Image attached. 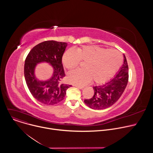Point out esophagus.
<instances>
[{"mask_svg":"<svg viewBox=\"0 0 153 153\" xmlns=\"http://www.w3.org/2000/svg\"><path fill=\"white\" fill-rule=\"evenodd\" d=\"M74 86L76 87V88H77L79 89H80V90L83 88V86H79V85H74Z\"/></svg>","mask_w":153,"mask_h":153,"instance_id":"obj_1","label":"esophagus"}]
</instances>
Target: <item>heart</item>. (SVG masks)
Instances as JSON below:
<instances>
[{
	"mask_svg": "<svg viewBox=\"0 0 153 153\" xmlns=\"http://www.w3.org/2000/svg\"><path fill=\"white\" fill-rule=\"evenodd\" d=\"M85 62V70H77L68 75V80L83 85L91 79L95 83H103L111 78L120 68L122 62L121 54L116 50L98 46H85L76 50L71 48L65 52L62 63L65 68L73 70L80 62Z\"/></svg>",
	"mask_w": 153,
	"mask_h": 153,
	"instance_id": "1",
	"label": "heart"
}]
</instances>
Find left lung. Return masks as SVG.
<instances>
[{"label": "left lung", "instance_id": "8db88e82", "mask_svg": "<svg viewBox=\"0 0 153 153\" xmlns=\"http://www.w3.org/2000/svg\"><path fill=\"white\" fill-rule=\"evenodd\" d=\"M128 82V66L125 56L121 68L110 81L93 87L94 95L84 102L94 110H103L114 105L125 91Z\"/></svg>", "mask_w": 153, "mask_h": 153}]
</instances>
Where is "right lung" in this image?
<instances>
[{
  "instance_id": "add662e5",
  "label": "right lung",
  "mask_w": 153,
  "mask_h": 153,
  "mask_svg": "<svg viewBox=\"0 0 153 153\" xmlns=\"http://www.w3.org/2000/svg\"><path fill=\"white\" fill-rule=\"evenodd\" d=\"M67 46L65 42L48 40L39 43L30 51L25 61L24 76L28 88L33 96L39 102L48 105L63 100L67 90L71 85L62 83L65 76L62 59ZM47 62L54 69L52 77L48 81H40L35 76L37 63Z\"/></svg>"
}]
</instances>
